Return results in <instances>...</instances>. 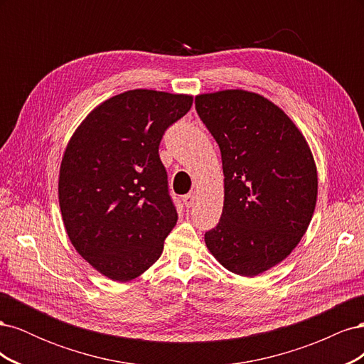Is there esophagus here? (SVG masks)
Here are the masks:
<instances>
[{"label": "esophagus", "mask_w": 364, "mask_h": 364, "mask_svg": "<svg viewBox=\"0 0 364 364\" xmlns=\"http://www.w3.org/2000/svg\"><path fill=\"white\" fill-rule=\"evenodd\" d=\"M194 202H196V193H190V194L183 196V203L186 208H191L194 205Z\"/></svg>", "instance_id": "1"}]
</instances>
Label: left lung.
Segmentation results:
<instances>
[{
	"label": "left lung",
	"mask_w": 364,
	"mask_h": 364,
	"mask_svg": "<svg viewBox=\"0 0 364 364\" xmlns=\"http://www.w3.org/2000/svg\"><path fill=\"white\" fill-rule=\"evenodd\" d=\"M196 111L222 151L225 202L205 234L215 259L241 277L287 258L317 200L310 146L281 107L259 94L226 90L196 97Z\"/></svg>",
	"instance_id": "obj_1"
}]
</instances>
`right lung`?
Listing matches in <instances>:
<instances>
[{
  "instance_id": "obj_1",
  "label": "right lung",
  "mask_w": 364,
  "mask_h": 364,
  "mask_svg": "<svg viewBox=\"0 0 364 364\" xmlns=\"http://www.w3.org/2000/svg\"><path fill=\"white\" fill-rule=\"evenodd\" d=\"M193 97L151 90L118 94L77 127L63 153L59 205L75 250L112 281L144 273L162 253L178 213L159 142Z\"/></svg>"
}]
</instances>
